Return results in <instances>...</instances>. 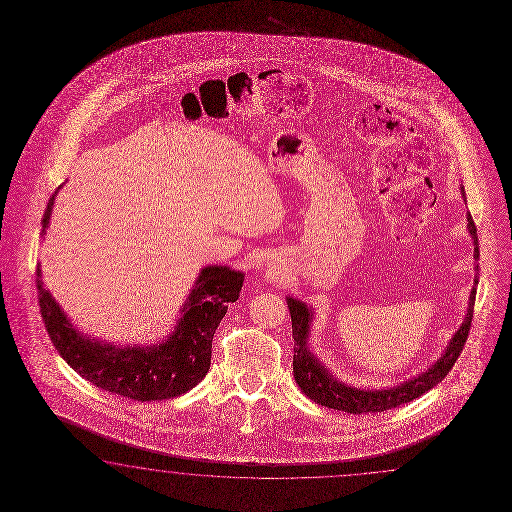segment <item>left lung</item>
I'll list each match as a JSON object with an SVG mask.
<instances>
[{
    "label": "left lung",
    "instance_id": "1",
    "mask_svg": "<svg viewBox=\"0 0 512 512\" xmlns=\"http://www.w3.org/2000/svg\"><path fill=\"white\" fill-rule=\"evenodd\" d=\"M468 229H470V235L473 238V244H475V257H479L477 227L473 223L471 214H468ZM475 294H477V289H471L468 315L464 318L460 330L451 339V343L447 346L442 358L436 361L427 373L415 376L414 380H408L406 384H401V386L380 389V391H369V389L365 391V389H358V387H348L343 382H337L335 378H332L328 371L318 363L317 358L307 350L311 311L302 302H298L294 298H287L289 311H291L292 339H294V356H292L294 380L311 401L333 408V410L348 412V414L384 412V410L397 408L404 402L414 401L436 384H440L447 373L453 369V365L458 360L462 348L468 341V335H470Z\"/></svg>",
    "mask_w": 512,
    "mask_h": 512
}]
</instances>
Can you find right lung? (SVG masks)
I'll return each mask as SVG.
<instances>
[{
    "mask_svg": "<svg viewBox=\"0 0 512 512\" xmlns=\"http://www.w3.org/2000/svg\"><path fill=\"white\" fill-rule=\"evenodd\" d=\"M57 190L44 210L42 235L48 227ZM35 276L41 317L61 358L91 384L139 402L180 397L205 378L210 369L214 332L229 304L238 300L244 283V274L227 266L203 268L184 304L179 326L166 343L117 348L76 333L52 294L44 289L39 266Z\"/></svg>",
    "mask_w": 512,
    "mask_h": 512,
    "instance_id": "add662e5",
    "label": "right lung"
}]
</instances>
